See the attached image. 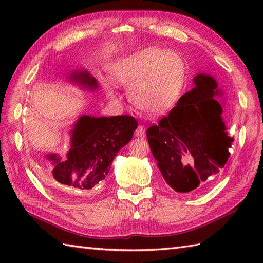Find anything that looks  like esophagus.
<instances>
[{
    "instance_id": "obj_1",
    "label": "esophagus",
    "mask_w": 263,
    "mask_h": 263,
    "mask_svg": "<svg viewBox=\"0 0 263 263\" xmlns=\"http://www.w3.org/2000/svg\"><path fill=\"white\" fill-rule=\"evenodd\" d=\"M136 137L137 138H144L146 137V131H144V127L142 125H139L136 130Z\"/></svg>"
}]
</instances>
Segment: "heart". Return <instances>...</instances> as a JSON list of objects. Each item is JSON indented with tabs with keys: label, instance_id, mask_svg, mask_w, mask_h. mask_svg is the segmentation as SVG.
<instances>
[{
	"label": "heart",
	"instance_id": "b5f03b06",
	"mask_svg": "<svg viewBox=\"0 0 263 263\" xmlns=\"http://www.w3.org/2000/svg\"><path fill=\"white\" fill-rule=\"evenodd\" d=\"M110 79L116 85L130 87V99L149 115H161L172 109L180 99L186 81V65L174 52L149 47L110 66ZM110 98L115 92L106 87Z\"/></svg>",
	"mask_w": 263,
	"mask_h": 263
}]
</instances>
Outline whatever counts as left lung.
Wrapping results in <instances>:
<instances>
[{"instance_id": "1", "label": "left lung", "mask_w": 263, "mask_h": 263, "mask_svg": "<svg viewBox=\"0 0 263 263\" xmlns=\"http://www.w3.org/2000/svg\"><path fill=\"white\" fill-rule=\"evenodd\" d=\"M194 87L178 99L168 116L150 126L147 138L155 160L170 186L193 193L217 175L230 157L234 137L222 119L224 96L208 73L193 78Z\"/></svg>"}]
</instances>
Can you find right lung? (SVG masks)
I'll return each instance as SVG.
<instances>
[{
  "instance_id": "add662e5",
  "label": "right lung",
  "mask_w": 263,
  "mask_h": 263,
  "mask_svg": "<svg viewBox=\"0 0 263 263\" xmlns=\"http://www.w3.org/2000/svg\"><path fill=\"white\" fill-rule=\"evenodd\" d=\"M66 81L88 91L99 87L96 78L82 68L69 73ZM137 126V120L128 115L79 116L69 131L66 158L59 154L45 156L53 165V177L74 191H90L105 180L116 154L131 141Z\"/></svg>"
}]
</instances>
